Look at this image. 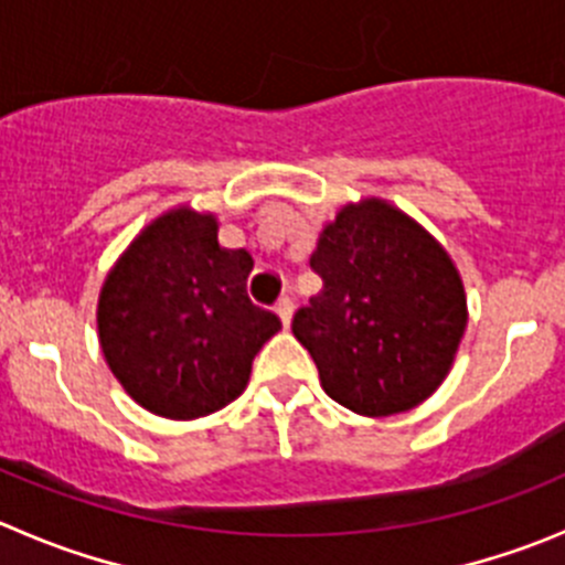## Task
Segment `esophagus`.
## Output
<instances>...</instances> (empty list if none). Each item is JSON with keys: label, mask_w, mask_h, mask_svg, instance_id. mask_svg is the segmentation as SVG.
Wrapping results in <instances>:
<instances>
[{"label": "esophagus", "mask_w": 565, "mask_h": 565, "mask_svg": "<svg viewBox=\"0 0 565 565\" xmlns=\"http://www.w3.org/2000/svg\"><path fill=\"white\" fill-rule=\"evenodd\" d=\"M292 298H287V295H284V298H278V303H276V315L278 318H281V323L284 326H289V320H292Z\"/></svg>", "instance_id": "obj_1"}]
</instances>
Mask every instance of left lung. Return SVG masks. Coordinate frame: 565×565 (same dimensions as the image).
Masks as SVG:
<instances>
[{
  "mask_svg": "<svg viewBox=\"0 0 565 565\" xmlns=\"http://www.w3.org/2000/svg\"><path fill=\"white\" fill-rule=\"evenodd\" d=\"M309 267L323 289L292 318L326 393L360 415L418 407L449 373L466 292L449 253L382 200L345 205Z\"/></svg>",
  "mask_w": 565,
  "mask_h": 565,
  "instance_id": "8db88e82",
  "label": "left lung"
}]
</instances>
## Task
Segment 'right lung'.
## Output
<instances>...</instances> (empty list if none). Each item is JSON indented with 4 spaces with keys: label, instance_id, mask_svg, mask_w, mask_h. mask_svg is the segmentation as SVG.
Instances as JSON below:
<instances>
[{
    "label": "right lung",
    "instance_id": "right-lung-1",
    "mask_svg": "<svg viewBox=\"0 0 565 565\" xmlns=\"http://www.w3.org/2000/svg\"><path fill=\"white\" fill-rule=\"evenodd\" d=\"M253 258L217 242L214 214L175 209L147 225L99 292V345L134 402L163 418L217 413L281 329L247 298Z\"/></svg>",
    "mask_w": 565,
    "mask_h": 565
}]
</instances>
